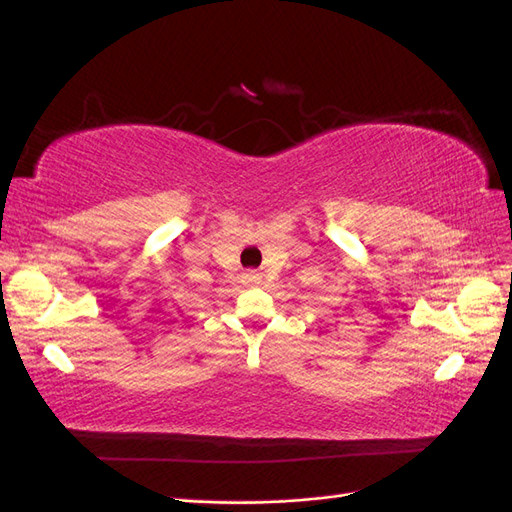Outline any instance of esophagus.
Wrapping results in <instances>:
<instances>
[{"instance_id":"obj_1","label":"esophagus","mask_w":512,"mask_h":512,"mask_svg":"<svg viewBox=\"0 0 512 512\" xmlns=\"http://www.w3.org/2000/svg\"><path fill=\"white\" fill-rule=\"evenodd\" d=\"M245 282H247V284H256V282H258V275H256V273H247V275H245Z\"/></svg>"}]
</instances>
